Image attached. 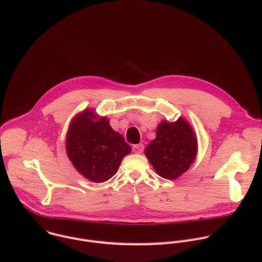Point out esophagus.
<instances>
[{"mask_svg": "<svg viewBox=\"0 0 262 262\" xmlns=\"http://www.w3.org/2000/svg\"><path fill=\"white\" fill-rule=\"evenodd\" d=\"M143 150H144V145L142 143L136 144V145L133 146V151L135 154H142V152H143Z\"/></svg>", "mask_w": 262, "mask_h": 262, "instance_id": "obj_1", "label": "esophagus"}]
</instances>
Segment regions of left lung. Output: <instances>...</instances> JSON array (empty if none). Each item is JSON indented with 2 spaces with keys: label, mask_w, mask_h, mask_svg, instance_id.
Here are the masks:
<instances>
[{
  "label": "left lung",
  "mask_w": 262,
  "mask_h": 262,
  "mask_svg": "<svg viewBox=\"0 0 262 262\" xmlns=\"http://www.w3.org/2000/svg\"><path fill=\"white\" fill-rule=\"evenodd\" d=\"M196 150L194 132L181 118L173 123L159 124L157 137L146 146L145 155L160 177L174 180L193 163Z\"/></svg>",
  "instance_id": "left-lung-1"
}]
</instances>
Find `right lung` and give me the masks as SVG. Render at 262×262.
Here are the masks:
<instances>
[{
	"label": "right lung",
	"mask_w": 262,
	"mask_h": 262,
	"mask_svg": "<svg viewBox=\"0 0 262 262\" xmlns=\"http://www.w3.org/2000/svg\"><path fill=\"white\" fill-rule=\"evenodd\" d=\"M130 152L123 137L113 130L105 118L84 111L72 121L67 136V154L74 167L88 180L102 183L118 170Z\"/></svg>",
	"instance_id": "obj_1"
}]
</instances>
